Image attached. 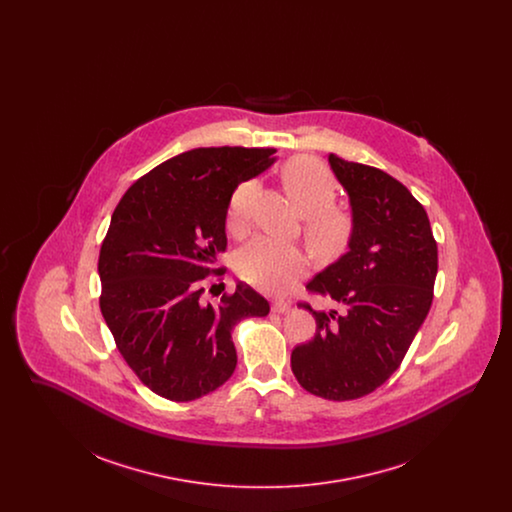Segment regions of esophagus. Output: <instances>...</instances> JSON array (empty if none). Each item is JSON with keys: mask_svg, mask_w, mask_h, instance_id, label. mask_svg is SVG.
<instances>
[{"mask_svg": "<svg viewBox=\"0 0 512 512\" xmlns=\"http://www.w3.org/2000/svg\"><path fill=\"white\" fill-rule=\"evenodd\" d=\"M270 309H272V313L284 315V313H288V311H290V303H288V301H284V299H274V301H272V305H270Z\"/></svg>", "mask_w": 512, "mask_h": 512, "instance_id": "1", "label": "esophagus"}]
</instances>
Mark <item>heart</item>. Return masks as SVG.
<instances>
[{"label": "heart", "instance_id": "1", "mask_svg": "<svg viewBox=\"0 0 512 512\" xmlns=\"http://www.w3.org/2000/svg\"><path fill=\"white\" fill-rule=\"evenodd\" d=\"M282 176L295 209L303 217H309L305 226L309 242L320 251H332L345 244L351 222L345 213L334 209L338 188L332 174L315 159L299 157L286 165ZM257 194L259 180L251 178L242 182L230 197L226 226L234 236H242L249 230ZM307 270L309 259L303 249L267 236L255 238L238 255L240 276L267 292L290 290Z\"/></svg>", "mask_w": 512, "mask_h": 512}]
</instances>
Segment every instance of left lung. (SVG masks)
I'll list each match as a JSON object with an SVG mask.
<instances>
[{
  "mask_svg": "<svg viewBox=\"0 0 512 512\" xmlns=\"http://www.w3.org/2000/svg\"><path fill=\"white\" fill-rule=\"evenodd\" d=\"M349 195V251L318 272L307 290L343 305L313 313L317 334L292 351L301 388L349 401L380 388L399 368L430 311L438 244L424 207L388 172L328 155Z\"/></svg>",
  "mask_w": 512,
  "mask_h": 512,
  "instance_id": "obj_1",
  "label": "left lung"
}]
</instances>
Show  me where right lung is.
Returning <instances> with one entry per match:
<instances>
[{
    "mask_svg": "<svg viewBox=\"0 0 512 512\" xmlns=\"http://www.w3.org/2000/svg\"><path fill=\"white\" fill-rule=\"evenodd\" d=\"M272 147H197L161 163L122 195L99 251V309L126 365L149 390L194 401L220 388L238 357L232 328L267 317L244 282L219 305L203 278L222 274L228 203L274 163Z\"/></svg>",
    "mask_w": 512,
    "mask_h": 512,
    "instance_id": "add662e5",
    "label": "right lung"
}]
</instances>
